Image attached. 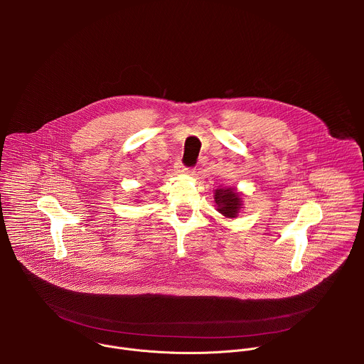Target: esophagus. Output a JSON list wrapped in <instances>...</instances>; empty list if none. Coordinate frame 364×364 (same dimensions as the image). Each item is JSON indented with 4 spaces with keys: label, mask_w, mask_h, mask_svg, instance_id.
I'll list each match as a JSON object with an SVG mask.
<instances>
[{
    "label": "esophagus",
    "mask_w": 364,
    "mask_h": 364,
    "mask_svg": "<svg viewBox=\"0 0 364 364\" xmlns=\"http://www.w3.org/2000/svg\"><path fill=\"white\" fill-rule=\"evenodd\" d=\"M176 168H177V171H178L180 174H193V168H191V167H186L183 163H178V164L176 166Z\"/></svg>",
    "instance_id": "34e87169"
}]
</instances>
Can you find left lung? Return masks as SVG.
Segmentation results:
<instances>
[{
  "label": "left lung",
  "mask_w": 364,
  "mask_h": 364,
  "mask_svg": "<svg viewBox=\"0 0 364 364\" xmlns=\"http://www.w3.org/2000/svg\"><path fill=\"white\" fill-rule=\"evenodd\" d=\"M218 210L226 218H236L240 209V196L233 188H219L215 193Z\"/></svg>",
  "instance_id": "left-lung-1"
}]
</instances>
